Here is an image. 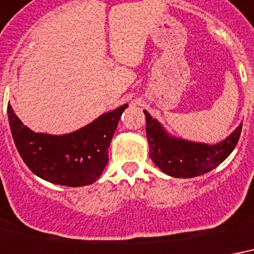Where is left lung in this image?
<instances>
[{"label": "left lung", "instance_id": "1", "mask_svg": "<svg viewBox=\"0 0 254 254\" xmlns=\"http://www.w3.org/2000/svg\"><path fill=\"white\" fill-rule=\"evenodd\" d=\"M145 133L149 144V158L172 178H194L220 166L235 149L243 123L217 144L209 145L171 136L156 119L144 110Z\"/></svg>", "mask_w": 254, "mask_h": 254}]
</instances>
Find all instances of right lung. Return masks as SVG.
I'll list each match as a JSON object with an SVG mask.
<instances>
[{
	"label": "right lung",
	"instance_id": "right-lung-1",
	"mask_svg": "<svg viewBox=\"0 0 254 254\" xmlns=\"http://www.w3.org/2000/svg\"><path fill=\"white\" fill-rule=\"evenodd\" d=\"M127 105L64 135L34 132L7 105L13 140L29 170L53 184L83 187L95 183L109 163V147Z\"/></svg>",
	"mask_w": 254,
	"mask_h": 254
}]
</instances>
